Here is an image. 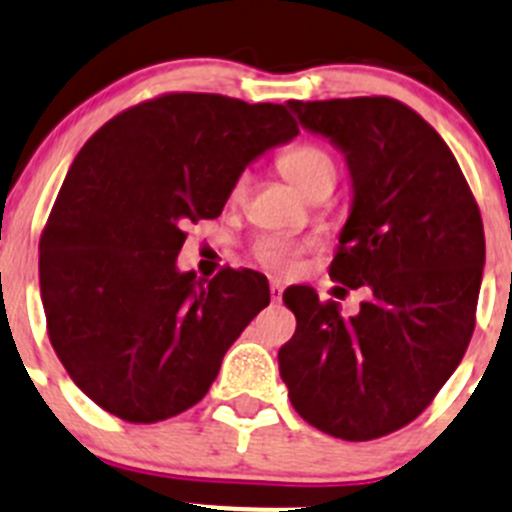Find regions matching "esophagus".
Here are the masks:
<instances>
[{
    "mask_svg": "<svg viewBox=\"0 0 512 512\" xmlns=\"http://www.w3.org/2000/svg\"><path fill=\"white\" fill-rule=\"evenodd\" d=\"M269 289H271V299H274V301H279L281 294H284V284H281V281H276V279L271 281Z\"/></svg>",
    "mask_w": 512,
    "mask_h": 512,
    "instance_id": "34e87169",
    "label": "esophagus"
}]
</instances>
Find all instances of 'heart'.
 <instances>
[{"mask_svg": "<svg viewBox=\"0 0 512 512\" xmlns=\"http://www.w3.org/2000/svg\"><path fill=\"white\" fill-rule=\"evenodd\" d=\"M279 168L299 191L306 193V196L321 186H334V180H337V160H334V155L329 153V148H324L321 143H311V140L309 143H299L294 145V148L286 150L279 158ZM246 188L248 175L241 173L233 180V201L246 196ZM304 251L306 243L294 241V238L261 236L259 241L253 243L251 259L256 261V264L266 266V269L286 274V271L294 269L296 259H299Z\"/></svg>", "mask_w": 512, "mask_h": 512, "instance_id": "b5f03b06", "label": "heart"}]
</instances>
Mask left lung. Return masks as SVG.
<instances>
[{"mask_svg":"<svg viewBox=\"0 0 512 512\" xmlns=\"http://www.w3.org/2000/svg\"><path fill=\"white\" fill-rule=\"evenodd\" d=\"M289 107L347 153L354 203L329 276L367 286L369 299L344 319L337 301H319L309 286L286 289L296 332L279 349L281 379L316 430L377 440L420 417L465 357L483 218L452 150L405 102L374 95Z\"/></svg>","mask_w":512,"mask_h":512,"instance_id":"1","label":"left lung"}]
</instances>
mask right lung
<instances>
[{
    "mask_svg": "<svg viewBox=\"0 0 512 512\" xmlns=\"http://www.w3.org/2000/svg\"><path fill=\"white\" fill-rule=\"evenodd\" d=\"M296 133L286 105L165 92L82 145L42 231L40 289L52 349L95 405L150 425L206 397L271 294L251 269L178 274L183 228L221 216L243 168Z\"/></svg>",
    "mask_w": 512,
    "mask_h": 512,
    "instance_id": "right-lung-1",
    "label": "right lung"
}]
</instances>
